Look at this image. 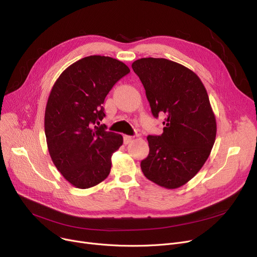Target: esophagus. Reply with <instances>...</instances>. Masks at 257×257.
Returning <instances> with one entry per match:
<instances>
[{"label":"esophagus","mask_w":257,"mask_h":257,"mask_svg":"<svg viewBox=\"0 0 257 257\" xmlns=\"http://www.w3.org/2000/svg\"><path fill=\"white\" fill-rule=\"evenodd\" d=\"M132 140H133L132 137H130V136H125V137H124V144H125V145H128V144H130V143L132 142Z\"/></svg>","instance_id":"1"}]
</instances>
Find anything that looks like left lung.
I'll return each mask as SVG.
<instances>
[{
	"label": "left lung",
	"instance_id": "8db88e82",
	"mask_svg": "<svg viewBox=\"0 0 257 257\" xmlns=\"http://www.w3.org/2000/svg\"><path fill=\"white\" fill-rule=\"evenodd\" d=\"M132 69L153 115H167L163 134L147 138L150 151L142 171L159 186L178 188L203 167L215 141L217 121L207 91L196 73L169 59L141 58Z\"/></svg>",
	"mask_w": 257,
	"mask_h": 257
}]
</instances>
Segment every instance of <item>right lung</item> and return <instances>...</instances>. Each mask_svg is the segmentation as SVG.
<instances>
[{
	"instance_id": "obj_1",
	"label": "right lung",
	"mask_w": 257,
	"mask_h": 257,
	"mask_svg": "<svg viewBox=\"0 0 257 257\" xmlns=\"http://www.w3.org/2000/svg\"><path fill=\"white\" fill-rule=\"evenodd\" d=\"M130 69L117 59L91 55L61 73L46 106L45 133L53 164L77 188H89L107 178L111 156L123 145L120 134L106 131L102 104Z\"/></svg>"
}]
</instances>
